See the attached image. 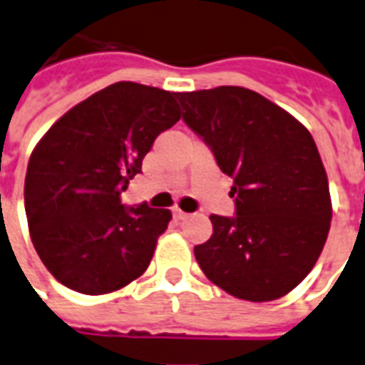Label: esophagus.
<instances>
[{
	"label": "esophagus",
	"mask_w": 365,
	"mask_h": 365,
	"mask_svg": "<svg viewBox=\"0 0 365 365\" xmlns=\"http://www.w3.org/2000/svg\"><path fill=\"white\" fill-rule=\"evenodd\" d=\"M173 215H175V219H179V221L188 217V213H185L182 210H179V207H175V210H173Z\"/></svg>",
	"instance_id": "1"
}]
</instances>
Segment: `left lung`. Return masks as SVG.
Segmentation results:
<instances>
[{
  "instance_id": "8db88e82",
  "label": "left lung",
  "mask_w": 365,
  "mask_h": 365,
  "mask_svg": "<svg viewBox=\"0 0 365 365\" xmlns=\"http://www.w3.org/2000/svg\"><path fill=\"white\" fill-rule=\"evenodd\" d=\"M182 119L232 179L235 217L210 215L194 248L205 277L232 297L269 302L316 265L331 227L329 180L308 128L254 90L179 92Z\"/></svg>"
}]
</instances>
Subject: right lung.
I'll return each mask as SVG.
<instances>
[{
	"label": "right lung",
	"instance_id": "right-lung-1",
	"mask_svg": "<svg viewBox=\"0 0 365 365\" xmlns=\"http://www.w3.org/2000/svg\"><path fill=\"white\" fill-rule=\"evenodd\" d=\"M180 119L177 92L115 82L68 109L30 155L24 210L38 256L82 294H108L148 269L169 210L120 204L153 140Z\"/></svg>",
	"mask_w": 365,
	"mask_h": 365
}]
</instances>
